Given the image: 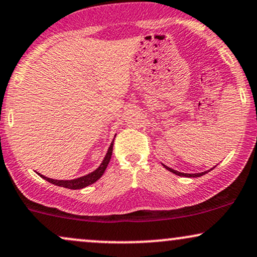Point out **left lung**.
<instances>
[{
    "label": "left lung",
    "mask_w": 257,
    "mask_h": 257,
    "mask_svg": "<svg viewBox=\"0 0 257 257\" xmlns=\"http://www.w3.org/2000/svg\"><path fill=\"white\" fill-rule=\"evenodd\" d=\"M164 168L168 169L170 172H172V174L178 175V176H183V177H200V176H202V175L207 174V172H209V171H205V172H201V174H183V172L176 171V170L171 169V168H169V166H166V165H164ZM211 170H212V169H211Z\"/></svg>",
    "instance_id": "left-lung-1"
}]
</instances>
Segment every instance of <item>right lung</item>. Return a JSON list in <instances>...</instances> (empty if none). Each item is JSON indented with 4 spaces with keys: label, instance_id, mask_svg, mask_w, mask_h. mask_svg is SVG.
Segmentation results:
<instances>
[{
    "label": "right lung",
    "instance_id": "obj_1",
    "mask_svg": "<svg viewBox=\"0 0 257 257\" xmlns=\"http://www.w3.org/2000/svg\"><path fill=\"white\" fill-rule=\"evenodd\" d=\"M112 148H113V142L110 145L109 150H107L106 156H105L103 163L99 165V168L97 170H94L93 172H91V174L82 176V177H79L76 179H70V181H58V179L48 178V177H45V176H43L40 174H38V175L40 176V177L44 178L45 181L50 182V183L55 184V185H58V187L68 188V189H74V190H75V189H82V188L87 187V185L93 184L94 182H97L98 179L100 178L101 176H103L104 171L107 168V164H109V162H110L111 156H112Z\"/></svg>",
    "mask_w": 257,
    "mask_h": 257
}]
</instances>
